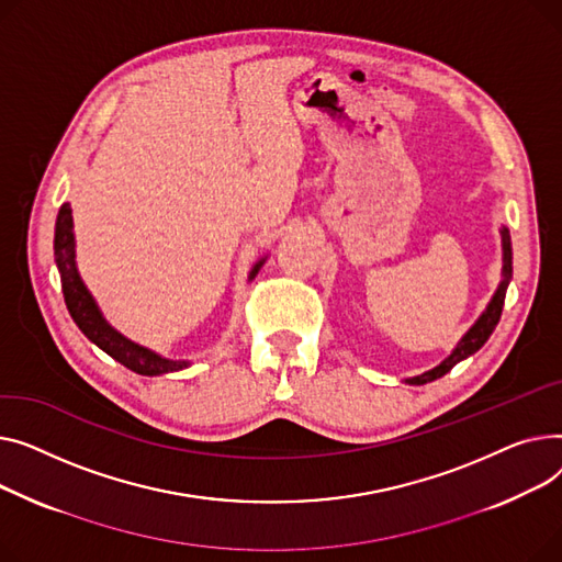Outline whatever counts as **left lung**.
Returning <instances> with one entry per match:
<instances>
[{
    "label": "left lung",
    "instance_id": "1",
    "mask_svg": "<svg viewBox=\"0 0 562 562\" xmlns=\"http://www.w3.org/2000/svg\"><path fill=\"white\" fill-rule=\"evenodd\" d=\"M502 249H504V270H502V277H504V279H502L497 292H494V296L490 300L487 308L483 311V315L474 322V326L463 336V340H460V342L456 345V349L440 362L438 368L428 370V372H424V374H419V376L406 379V383H411V385L431 383V381L445 376V374L456 366V362L465 360L468 356L476 353V351L487 342V338H490L492 331H494V326L499 324L502 308H504V300H506V288H508V281H510V277H513V247H510V234H508V228H502Z\"/></svg>",
    "mask_w": 562,
    "mask_h": 562
}]
</instances>
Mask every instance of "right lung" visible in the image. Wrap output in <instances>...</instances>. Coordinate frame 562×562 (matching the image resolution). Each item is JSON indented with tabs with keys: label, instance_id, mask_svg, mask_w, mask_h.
I'll return each instance as SVG.
<instances>
[{
	"label": "right lung",
	"instance_id": "obj_1",
	"mask_svg": "<svg viewBox=\"0 0 562 562\" xmlns=\"http://www.w3.org/2000/svg\"><path fill=\"white\" fill-rule=\"evenodd\" d=\"M72 209L70 204H63L58 209L56 217V231H54V256H56V268L60 272V285H63V296H65V306H68L72 319L83 331V336L94 342L99 349L106 351L111 358L122 362L124 368L131 372L143 374V376H156V374H168V372H179L188 368V360H170L162 358L156 351L140 347L136 342H131L122 334H117L115 328L104 319L102 311L97 308L92 294L83 285L79 270H77V260H75V231H72ZM266 258H260L256 266L249 272V281L258 274L262 268Z\"/></svg>",
	"mask_w": 562,
	"mask_h": 562
}]
</instances>
